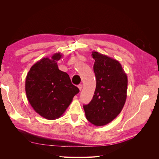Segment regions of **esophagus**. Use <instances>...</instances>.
Listing matches in <instances>:
<instances>
[{
    "label": "esophagus",
    "instance_id": "1",
    "mask_svg": "<svg viewBox=\"0 0 159 159\" xmlns=\"http://www.w3.org/2000/svg\"><path fill=\"white\" fill-rule=\"evenodd\" d=\"M78 87L79 89L81 91V89H82V87H83V86H82V85H81V84H80V85H78Z\"/></svg>",
    "mask_w": 159,
    "mask_h": 159
}]
</instances>
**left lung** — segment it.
Segmentation results:
<instances>
[{"label":"left lung","mask_w":159,"mask_h":159,"mask_svg":"<svg viewBox=\"0 0 159 159\" xmlns=\"http://www.w3.org/2000/svg\"><path fill=\"white\" fill-rule=\"evenodd\" d=\"M96 88L93 99L84 105L85 117L95 126L111 122L126 102L127 76L119 61L93 51Z\"/></svg>","instance_id":"left-lung-1"}]
</instances>
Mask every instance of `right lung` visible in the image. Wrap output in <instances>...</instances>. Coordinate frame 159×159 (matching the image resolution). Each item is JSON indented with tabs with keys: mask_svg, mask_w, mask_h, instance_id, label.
I'll return each mask as SVG.
<instances>
[{
	"mask_svg": "<svg viewBox=\"0 0 159 159\" xmlns=\"http://www.w3.org/2000/svg\"><path fill=\"white\" fill-rule=\"evenodd\" d=\"M61 57L58 52L38 61L26 78L28 102L36 113L48 120L60 117L80 91L69 75L59 70L57 62Z\"/></svg>",
	"mask_w": 159,
	"mask_h": 159,
	"instance_id": "add662e5",
	"label": "right lung"
}]
</instances>
